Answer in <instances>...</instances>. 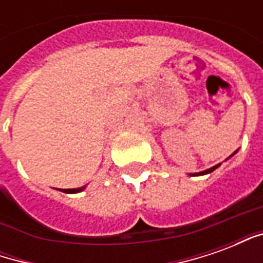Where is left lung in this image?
Masks as SVG:
<instances>
[{
    "label": "left lung",
    "mask_w": 263,
    "mask_h": 263,
    "mask_svg": "<svg viewBox=\"0 0 263 263\" xmlns=\"http://www.w3.org/2000/svg\"><path fill=\"white\" fill-rule=\"evenodd\" d=\"M235 154H237V151H235V152H234L232 155H235ZM231 156H230V158H231ZM220 165L221 163H218V165L213 166V167H210V169H205V171H203V172H198V173H189V175H190V176H203V175H209V173H211V172H214Z\"/></svg>",
    "instance_id": "obj_1"
}]
</instances>
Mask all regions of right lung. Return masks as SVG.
<instances>
[{
    "label": "right lung",
    "mask_w": 263,
    "mask_h": 263,
    "mask_svg": "<svg viewBox=\"0 0 263 263\" xmlns=\"http://www.w3.org/2000/svg\"><path fill=\"white\" fill-rule=\"evenodd\" d=\"M86 189V186H83V187H77V189H62L60 192H63V193H69V194H74V193H80Z\"/></svg>",
    "instance_id": "add662e5"
}]
</instances>
